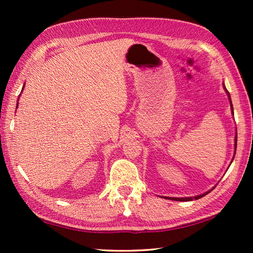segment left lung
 Instances as JSON below:
<instances>
[{
	"label": "left lung",
	"mask_w": 253,
	"mask_h": 253,
	"mask_svg": "<svg viewBox=\"0 0 253 253\" xmlns=\"http://www.w3.org/2000/svg\"><path fill=\"white\" fill-rule=\"evenodd\" d=\"M226 92H227V90H226ZM227 94H228V98H229V101H230V107H232V111L234 112L232 100H230V96H229L228 92H227ZM235 148H237V135H236V139H235ZM234 157H235V155H234ZM207 193H209V192H207ZM207 193H204V195H201V196H197V197H195L193 199H196V200H198V199H200L203 196H206ZM169 199H170V200H175V201H191L192 200V198H169Z\"/></svg>",
	"instance_id": "8db88e82"
}]
</instances>
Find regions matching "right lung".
Returning <instances> with one entry per match:
<instances>
[{"label":"right lung","mask_w":253,"mask_h":253,"mask_svg":"<svg viewBox=\"0 0 253 253\" xmlns=\"http://www.w3.org/2000/svg\"><path fill=\"white\" fill-rule=\"evenodd\" d=\"M17 105H18V103H17Z\"/></svg>","instance_id":"right-lung-1"}]
</instances>
